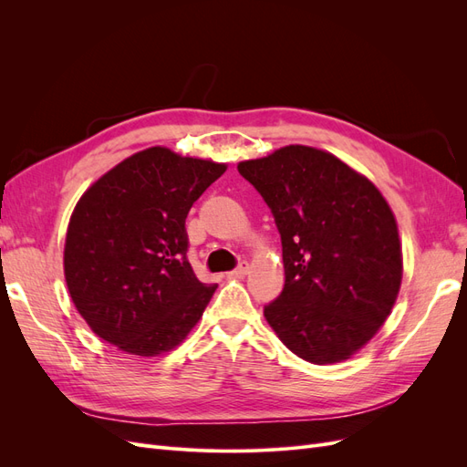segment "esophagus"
I'll return each mask as SVG.
<instances>
[{
    "instance_id": "34e87169",
    "label": "esophagus",
    "mask_w": 467,
    "mask_h": 467,
    "mask_svg": "<svg viewBox=\"0 0 467 467\" xmlns=\"http://www.w3.org/2000/svg\"><path fill=\"white\" fill-rule=\"evenodd\" d=\"M247 273H249V263H247V261H242V263H239L237 268H234V271L228 273V276H230V278H244Z\"/></svg>"
}]
</instances>
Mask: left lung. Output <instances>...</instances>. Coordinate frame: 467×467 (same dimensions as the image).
I'll return each instance as SVG.
<instances>
[{
	"label": "left lung",
	"mask_w": 467,
	"mask_h": 467,
	"mask_svg": "<svg viewBox=\"0 0 467 467\" xmlns=\"http://www.w3.org/2000/svg\"><path fill=\"white\" fill-rule=\"evenodd\" d=\"M273 210L285 290L265 319L296 357L350 358L391 314L403 278L398 222L374 182L337 155L292 144L237 163Z\"/></svg>",
	"instance_id": "1"
}]
</instances>
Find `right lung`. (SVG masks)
I'll use <instances>...</instances> for the list:
<instances>
[{"instance_id":"obj_1","label":"right lung","mask_w":467,"mask_h":467,"mask_svg":"<svg viewBox=\"0 0 467 467\" xmlns=\"http://www.w3.org/2000/svg\"><path fill=\"white\" fill-rule=\"evenodd\" d=\"M225 169L153 146L81 194L66 232L64 276L97 337L136 357L185 341L218 288L192 273L185 220Z\"/></svg>"}]
</instances>
